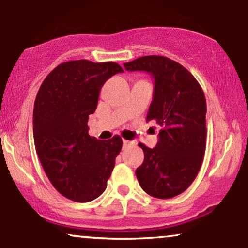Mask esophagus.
Instances as JSON below:
<instances>
[{"mask_svg":"<svg viewBox=\"0 0 248 248\" xmlns=\"http://www.w3.org/2000/svg\"><path fill=\"white\" fill-rule=\"evenodd\" d=\"M130 144H133V142L128 141V140H124V146L127 147V146H130Z\"/></svg>","mask_w":248,"mask_h":248,"instance_id":"obj_1","label":"esophagus"}]
</instances>
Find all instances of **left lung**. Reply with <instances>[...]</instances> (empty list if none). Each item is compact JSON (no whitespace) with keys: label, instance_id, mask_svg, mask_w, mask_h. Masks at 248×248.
<instances>
[{"label":"left lung","instance_id":"left-lung-1","mask_svg":"<svg viewBox=\"0 0 248 248\" xmlns=\"http://www.w3.org/2000/svg\"><path fill=\"white\" fill-rule=\"evenodd\" d=\"M127 71H147L155 79L147 115L161 128L155 148L139 143L144 161L136 169L142 189L155 198L184 192L198 175L206 147V100L199 82L186 67L163 56L124 62Z\"/></svg>","mask_w":248,"mask_h":248}]
</instances>
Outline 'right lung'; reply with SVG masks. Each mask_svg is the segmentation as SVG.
<instances>
[{
	"mask_svg": "<svg viewBox=\"0 0 248 248\" xmlns=\"http://www.w3.org/2000/svg\"><path fill=\"white\" fill-rule=\"evenodd\" d=\"M114 62L86 59L59 64L47 75L33 107V141L52 186L71 201L98 198L121 152L122 139L96 140L88 134V116L95 112L101 87L115 73Z\"/></svg>",
	"mask_w": 248,
	"mask_h": 248,
	"instance_id": "obj_1",
	"label": "right lung"
}]
</instances>
